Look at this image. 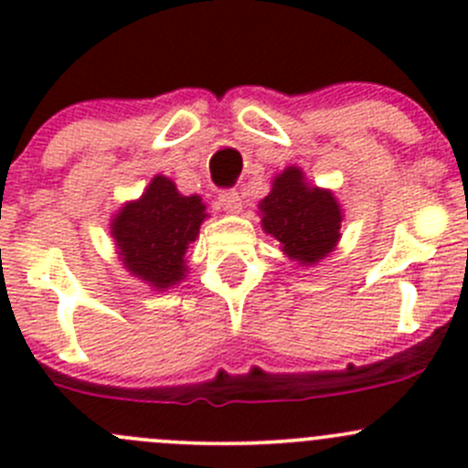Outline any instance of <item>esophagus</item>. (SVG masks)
Masks as SVG:
<instances>
[{
	"instance_id": "obj_1",
	"label": "esophagus",
	"mask_w": 468,
	"mask_h": 468,
	"mask_svg": "<svg viewBox=\"0 0 468 468\" xmlns=\"http://www.w3.org/2000/svg\"><path fill=\"white\" fill-rule=\"evenodd\" d=\"M217 201H219V206L224 207L226 212H233V215H238V212L242 210V197H239V192H235V190L219 192Z\"/></svg>"
}]
</instances>
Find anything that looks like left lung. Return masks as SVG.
<instances>
[{"label": "left lung", "instance_id": "obj_1", "mask_svg": "<svg viewBox=\"0 0 468 468\" xmlns=\"http://www.w3.org/2000/svg\"><path fill=\"white\" fill-rule=\"evenodd\" d=\"M262 229L281 242V251L301 267L324 261L337 247L342 207L330 190L305 183L299 167L273 178L271 192L261 201Z\"/></svg>", "mask_w": 468, "mask_h": 468}]
</instances>
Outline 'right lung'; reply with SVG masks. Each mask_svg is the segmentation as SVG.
<instances>
[{
  "label": "right lung",
  "mask_w": 468,
  "mask_h": 468,
  "mask_svg": "<svg viewBox=\"0 0 468 468\" xmlns=\"http://www.w3.org/2000/svg\"><path fill=\"white\" fill-rule=\"evenodd\" d=\"M206 217L201 197H183L172 178L155 176L112 217L111 235L126 271L163 292L186 278V251Z\"/></svg>",
  "instance_id": "right-lung-1"
}]
</instances>
